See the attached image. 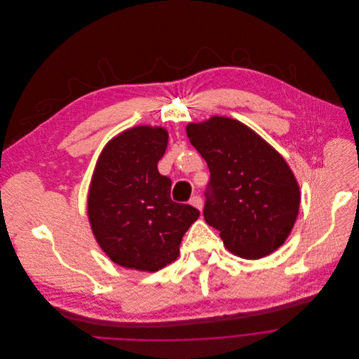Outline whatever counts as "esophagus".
Returning <instances> with one entry per match:
<instances>
[{"label":"esophagus","mask_w":359,"mask_h":359,"mask_svg":"<svg viewBox=\"0 0 359 359\" xmlns=\"http://www.w3.org/2000/svg\"><path fill=\"white\" fill-rule=\"evenodd\" d=\"M189 203H191V205H194L195 208H198L199 210H202V205H203V202H202V198H201L199 195H194V196L189 199Z\"/></svg>","instance_id":"34e87169"}]
</instances>
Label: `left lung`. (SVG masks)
<instances>
[{"instance_id":"8db88e82","label":"left lung","mask_w":359,"mask_h":359,"mask_svg":"<svg viewBox=\"0 0 359 359\" xmlns=\"http://www.w3.org/2000/svg\"><path fill=\"white\" fill-rule=\"evenodd\" d=\"M191 144L206 161L203 218L226 249L260 259L290 235L300 206L299 184L284 158L238 120L212 117L188 124Z\"/></svg>"}]
</instances>
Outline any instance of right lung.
<instances>
[{"mask_svg": "<svg viewBox=\"0 0 359 359\" xmlns=\"http://www.w3.org/2000/svg\"><path fill=\"white\" fill-rule=\"evenodd\" d=\"M168 133L138 126L114 137L99 157L88 199L95 238L117 264L157 271L180 255L199 210L171 199V180L158 172Z\"/></svg>", "mask_w": 359, "mask_h": 359, "instance_id": "1", "label": "right lung"}]
</instances>
